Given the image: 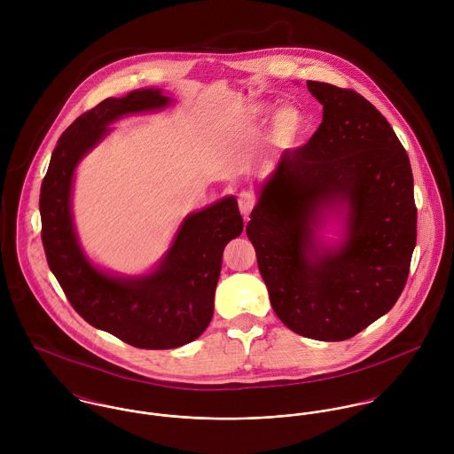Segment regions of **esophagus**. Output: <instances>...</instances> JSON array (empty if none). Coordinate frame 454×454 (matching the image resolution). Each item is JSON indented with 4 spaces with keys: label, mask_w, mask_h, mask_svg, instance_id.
I'll list each match as a JSON object with an SVG mask.
<instances>
[{
    "label": "esophagus",
    "mask_w": 454,
    "mask_h": 454,
    "mask_svg": "<svg viewBox=\"0 0 454 454\" xmlns=\"http://www.w3.org/2000/svg\"><path fill=\"white\" fill-rule=\"evenodd\" d=\"M238 202H239V211L243 213V216H250V213L254 211L255 204H257V197L252 194V192H241L238 197Z\"/></svg>",
    "instance_id": "1"
}]
</instances>
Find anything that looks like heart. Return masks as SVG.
<instances>
[{"mask_svg": "<svg viewBox=\"0 0 454 454\" xmlns=\"http://www.w3.org/2000/svg\"><path fill=\"white\" fill-rule=\"evenodd\" d=\"M267 114H269V106L265 105H257L252 110V115L257 119L265 117ZM306 128H308V117L297 106H283L274 115V124H272L274 137L283 146L297 145L302 139Z\"/></svg>", "mask_w": 454, "mask_h": 454, "instance_id": "heart-1", "label": "heart"}]
</instances>
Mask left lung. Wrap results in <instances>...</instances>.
I'll return each mask as SVG.
<instances>
[{
    "label": "left lung",
    "instance_id": "left-lung-1",
    "mask_svg": "<svg viewBox=\"0 0 454 454\" xmlns=\"http://www.w3.org/2000/svg\"><path fill=\"white\" fill-rule=\"evenodd\" d=\"M308 89L324 121L281 155L247 234L278 318L299 335L344 340L387 315L405 286L418 218L412 171L364 96L313 80ZM325 210L345 213L347 238L335 249L316 238Z\"/></svg>",
    "mask_w": 454,
    "mask_h": 454
}]
</instances>
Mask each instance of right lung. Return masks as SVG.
<instances>
[{
	"label": "right lung",
	"instance_id": "add662e5",
	"mask_svg": "<svg viewBox=\"0 0 454 454\" xmlns=\"http://www.w3.org/2000/svg\"><path fill=\"white\" fill-rule=\"evenodd\" d=\"M169 105L159 89L108 98L82 114L58 141L40 191L42 241L51 270L87 324L143 349H169L197 339L213 318L225 245L243 232L236 197L189 215L152 274L115 278L83 255L71 218V184L80 159L117 119Z\"/></svg>",
	"mask_w": 454,
	"mask_h": 454
}]
</instances>
